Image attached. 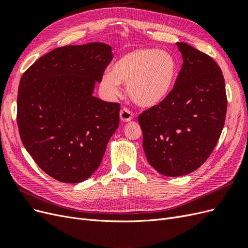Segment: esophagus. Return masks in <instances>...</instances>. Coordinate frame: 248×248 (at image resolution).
<instances>
[{
	"label": "esophagus",
	"mask_w": 248,
	"mask_h": 248,
	"mask_svg": "<svg viewBox=\"0 0 248 248\" xmlns=\"http://www.w3.org/2000/svg\"><path fill=\"white\" fill-rule=\"evenodd\" d=\"M133 114L132 111H130L128 108H122L121 111H120V119H121L122 122H129L133 119Z\"/></svg>",
	"instance_id": "34e87169"
}]
</instances>
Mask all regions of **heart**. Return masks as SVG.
Returning a JSON list of instances; mask_svg holds the SVG:
<instances>
[{
	"label": "heart",
	"instance_id": "1",
	"mask_svg": "<svg viewBox=\"0 0 248 248\" xmlns=\"http://www.w3.org/2000/svg\"><path fill=\"white\" fill-rule=\"evenodd\" d=\"M176 72L177 64L170 52L138 48L119 58L112 65V73H104L101 84L109 96H117L122 82L138 106L151 108L169 95Z\"/></svg>",
	"mask_w": 248,
	"mask_h": 248
}]
</instances>
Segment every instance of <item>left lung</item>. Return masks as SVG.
Wrapping results in <instances>:
<instances>
[{
    "instance_id": "obj_1",
    "label": "left lung",
    "mask_w": 248,
    "mask_h": 248,
    "mask_svg": "<svg viewBox=\"0 0 248 248\" xmlns=\"http://www.w3.org/2000/svg\"><path fill=\"white\" fill-rule=\"evenodd\" d=\"M183 65L160 103L139 116L147 160L168 177L187 175L212 153L227 114L226 84L214 60L177 42Z\"/></svg>"
}]
</instances>
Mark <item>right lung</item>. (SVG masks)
<instances>
[{"label":"right lung","mask_w":248,"mask_h":248,"mask_svg":"<svg viewBox=\"0 0 248 248\" xmlns=\"http://www.w3.org/2000/svg\"><path fill=\"white\" fill-rule=\"evenodd\" d=\"M114 58L106 43L58 47L22 74L16 121L38 167L60 182L85 181L119 126L120 104L93 96Z\"/></svg>","instance_id":"obj_1"}]
</instances>
